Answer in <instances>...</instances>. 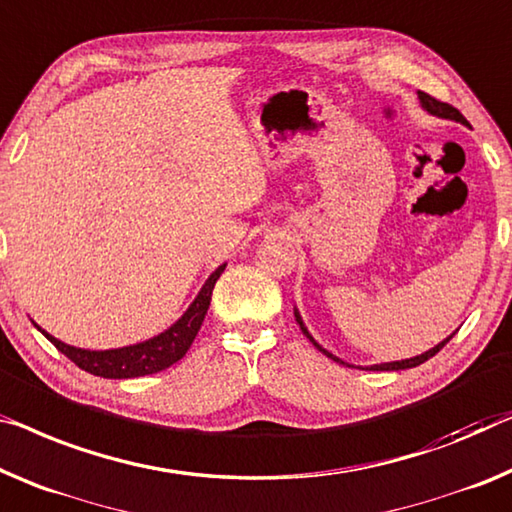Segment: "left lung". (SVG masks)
Listing matches in <instances>:
<instances>
[{
    "label": "left lung",
    "instance_id": "left-lung-1",
    "mask_svg": "<svg viewBox=\"0 0 512 512\" xmlns=\"http://www.w3.org/2000/svg\"><path fill=\"white\" fill-rule=\"evenodd\" d=\"M418 98H421V105L423 108L430 112V114H434V117H441V119H453V121H460V124H467V119L462 117V112L457 110V108H453V105H448V103H444V101H437V98L434 96H430V94H425V91H418ZM296 315V322H299V326H301V331L308 335L310 338V342L312 345H315L319 352L322 354H326L329 358H333V361H338V363H342V365H349V363H345V361H340L338 356H333L331 352H326V349L319 345V342H315V338H312V335L308 333V329H305V324H303V319H301V315L299 312H294ZM453 335H448V338L444 340V342H439L437 347H432L430 352H425V354H421V356H414V358H407V361H393V363H379V365H370V370H407V368H416V365H421V363H425L427 358H432L434 354L437 352H441V347L446 345L448 340H451ZM349 368H354V365H349Z\"/></svg>",
    "mask_w": 512,
    "mask_h": 512
}]
</instances>
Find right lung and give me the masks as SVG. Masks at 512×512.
<instances>
[{
    "mask_svg": "<svg viewBox=\"0 0 512 512\" xmlns=\"http://www.w3.org/2000/svg\"><path fill=\"white\" fill-rule=\"evenodd\" d=\"M223 271H225V264L218 266V269L211 273L209 280L204 282V287L200 289V294L195 296V301L190 303V308L183 312V317L177 324H172L170 329L156 335V338L137 342V345H131V347L91 352V349L71 347L66 345V342L52 338V335L48 331H43L41 326H38V331H41L61 354L71 358L78 368L91 372V375L96 377L131 379V377L154 375V372L170 368V365H174L186 356L190 345H193L197 331H200V326L204 322V315H207L209 303H211V292Z\"/></svg>",
    "mask_w": 512,
    "mask_h": 512,
    "instance_id": "add662e5",
    "label": "right lung"
}]
</instances>
